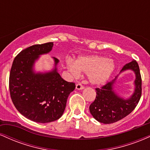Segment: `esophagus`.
<instances>
[{"mask_svg": "<svg viewBox=\"0 0 150 150\" xmlns=\"http://www.w3.org/2000/svg\"><path fill=\"white\" fill-rule=\"evenodd\" d=\"M76 89H77V90H82V89H84V86L82 85L81 83H77L76 85Z\"/></svg>", "mask_w": 150, "mask_h": 150, "instance_id": "esophagus-1", "label": "esophagus"}]
</instances>
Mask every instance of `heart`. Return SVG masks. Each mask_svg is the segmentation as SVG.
<instances>
[{"label": "heart", "mask_w": 150, "mask_h": 150, "mask_svg": "<svg viewBox=\"0 0 150 150\" xmlns=\"http://www.w3.org/2000/svg\"><path fill=\"white\" fill-rule=\"evenodd\" d=\"M68 70L73 76H78L80 72L87 73L88 80L92 85L104 84L111 76L116 64L113 60L98 55L81 56L73 61H66Z\"/></svg>", "instance_id": "obj_1"}]
</instances>
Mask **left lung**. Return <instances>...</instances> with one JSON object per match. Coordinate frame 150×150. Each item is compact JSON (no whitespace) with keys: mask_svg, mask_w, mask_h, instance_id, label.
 <instances>
[{"mask_svg":"<svg viewBox=\"0 0 150 150\" xmlns=\"http://www.w3.org/2000/svg\"><path fill=\"white\" fill-rule=\"evenodd\" d=\"M125 70H132L135 75L134 92L128 99L118 95L114 90V85L118 76L101 88L96 89L95 100L89 106V111L97 121L110 124L123 119L135 109L142 94V79L140 68L135 60L123 67L120 73Z\"/></svg>","mask_w":150,"mask_h":150,"instance_id":"1","label":"left lung"}]
</instances>
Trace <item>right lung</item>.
<instances>
[{"instance_id": "obj_1", "label": "right lung", "mask_w": 150, "mask_h": 150, "mask_svg": "<svg viewBox=\"0 0 150 150\" xmlns=\"http://www.w3.org/2000/svg\"><path fill=\"white\" fill-rule=\"evenodd\" d=\"M53 42L33 45L22 50L13 61L9 77L11 99L17 110L27 118L46 123L63 115L75 83L63 80L58 73L59 60L53 58L54 68L49 72H35V62L52 50Z\"/></svg>"}]
</instances>
